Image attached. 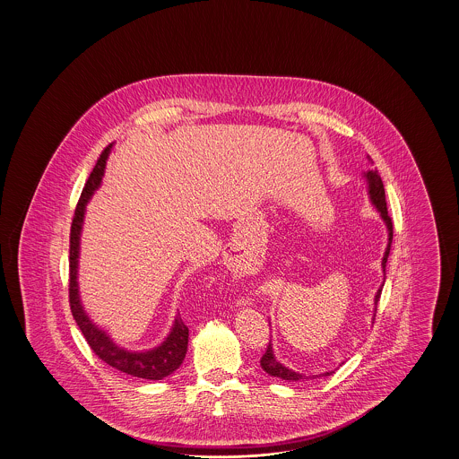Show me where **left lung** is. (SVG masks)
<instances>
[{"instance_id": "left-lung-1", "label": "left lung", "mask_w": 459, "mask_h": 459, "mask_svg": "<svg viewBox=\"0 0 459 459\" xmlns=\"http://www.w3.org/2000/svg\"><path fill=\"white\" fill-rule=\"evenodd\" d=\"M367 158H368V156H367ZM368 160H370V158H368ZM362 178L366 179L367 196H368V201H370V204L377 210L380 220L384 221L385 228H387V247H385L384 256H382V262H380L382 273H384V280H385V263H387V256H389V251H391V243H393V221H391V216L387 214L385 191H384V184H382V179H380L379 170H366V172H362ZM382 287H384V281H382V285H380L379 290H377V293H376V297H374V314H372V324H374L376 312H377V301H379L380 299ZM342 364H343V362H342ZM260 366H262L263 370H264L266 374H270V376H273V377H280V379L290 380V382H291V380L316 379V377H325V376L333 374V370H327V372H320V374L305 376V374L297 372V370H293V368H290V367L283 366V364L276 359L272 341L268 343L266 352H264V355L262 357V360H260Z\"/></svg>"}]
</instances>
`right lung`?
<instances>
[{"label":"right lung","instance_id":"right-lung-1","mask_svg":"<svg viewBox=\"0 0 459 459\" xmlns=\"http://www.w3.org/2000/svg\"><path fill=\"white\" fill-rule=\"evenodd\" d=\"M112 145L114 144L108 145L97 160L92 174L82 191L75 216L72 221V230H70V289H68L70 310H72V315L82 330L83 337L87 339V343L91 345L95 355H99V359L104 360L105 364L117 368L120 372L134 376V377L160 380L170 376L176 368H179V366L183 364L186 352H187L189 328L184 325L179 314L174 316L168 337L160 342L158 347L149 349V351H129L112 341L110 335L93 322L89 314L85 312L83 303L80 299V236L83 230L85 208L95 195V191L102 184L107 159L110 156Z\"/></svg>","mask_w":459,"mask_h":459}]
</instances>
